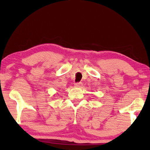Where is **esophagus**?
Listing matches in <instances>:
<instances>
[{
    "instance_id": "obj_1",
    "label": "esophagus",
    "mask_w": 150,
    "mask_h": 150,
    "mask_svg": "<svg viewBox=\"0 0 150 150\" xmlns=\"http://www.w3.org/2000/svg\"><path fill=\"white\" fill-rule=\"evenodd\" d=\"M74 86L76 87H81L83 86V83H81V82L80 83H76L74 84Z\"/></svg>"
}]
</instances>
